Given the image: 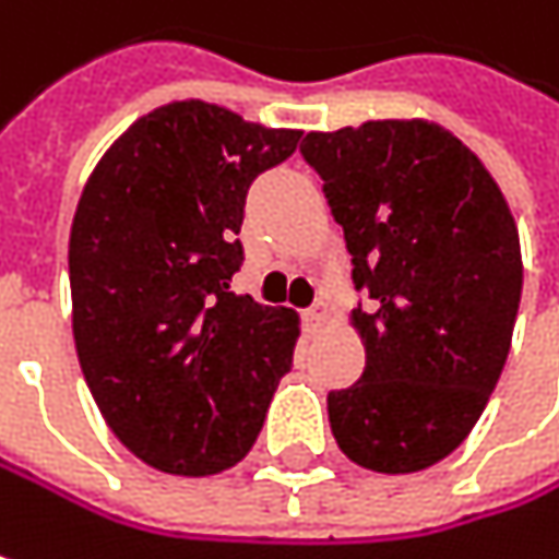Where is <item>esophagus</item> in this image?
Returning a JSON list of instances; mask_svg holds the SVG:
<instances>
[{
  "label": "esophagus",
  "mask_w": 559,
  "mask_h": 559,
  "mask_svg": "<svg viewBox=\"0 0 559 559\" xmlns=\"http://www.w3.org/2000/svg\"><path fill=\"white\" fill-rule=\"evenodd\" d=\"M331 321V305L328 301H314L308 311H305V324L314 331V328H321V324H328Z\"/></svg>",
  "instance_id": "34e87169"
}]
</instances>
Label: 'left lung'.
Returning <instances> with one entry per match:
<instances>
[{"mask_svg":"<svg viewBox=\"0 0 559 559\" xmlns=\"http://www.w3.org/2000/svg\"><path fill=\"white\" fill-rule=\"evenodd\" d=\"M305 162L353 254L362 379L328 394L340 452L376 474L449 459L506 366L522 299V248L493 175L432 120L308 133Z\"/></svg>","mask_w":559,"mask_h":559,"instance_id":"1","label":"left lung"}]
</instances>
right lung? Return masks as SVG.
Instances as JSON below:
<instances>
[{
  "instance_id": "right-lung-1",
  "label": "right lung",
  "mask_w": 559,
  "mask_h": 559,
  "mask_svg": "<svg viewBox=\"0 0 559 559\" xmlns=\"http://www.w3.org/2000/svg\"><path fill=\"white\" fill-rule=\"evenodd\" d=\"M301 130L171 100L100 155L69 231L72 337L110 432L155 471L210 477L258 442L299 311L228 293L245 197Z\"/></svg>"
}]
</instances>
